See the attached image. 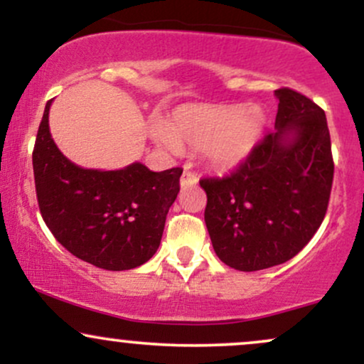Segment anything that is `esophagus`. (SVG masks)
<instances>
[{
    "mask_svg": "<svg viewBox=\"0 0 364 364\" xmlns=\"http://www.w3.org/2000/svg\"><path fill=\"white\" fill-rule=\"evenodd\" d=\"M196 181H198V178H196V174H195V173H191V171H188V169L183 171V176H181V188H186V186L196 185Z\"/></svg>",
    "mask_w": 364,
    "mask_h": 364,
    "instance_id": "esophagus-1",
    "label": "esophagus"
}]
</instances>
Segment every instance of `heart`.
<instances>
[{
    "label": "heart",
    "mask_w": 364,
    "mask_h": 364,
    "mask_svg": "<svg viewBox=\"0 0 364 364\" xmlns=\"http://www.w3.org/2000/svg\"><path fill=\"white\" fill-rule=\"evenodd\" d=\"M267 116L260 106L205 104L183 106L173 112L168 128L157 124L154 136L171 150L179 145L203 149L215 169H232L243 164L260 141Z\"/></svg>",
    "instance_id": "heart-1"
}]
</instances>
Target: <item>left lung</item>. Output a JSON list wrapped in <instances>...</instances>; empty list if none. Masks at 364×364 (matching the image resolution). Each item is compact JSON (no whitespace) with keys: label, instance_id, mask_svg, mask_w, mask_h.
Listing matches in <instances>:
<instances>
[{"label":"left lung","instance_id":"8db88e82","mask_svg":"<svg viewBox=\"0 0 364 364\" xmlns=\"http://www.w3.org/2000/svg\"><path fill=\"white\" fill-rule=\"evenodd\" d=\"M275 95V132L231 174L200 179L214 252L243 272L281 265L301 252L318 231L332 191L323 109L287 87Z\"/></svg>","mask_w":364,"mask_h":364}]
</instances>
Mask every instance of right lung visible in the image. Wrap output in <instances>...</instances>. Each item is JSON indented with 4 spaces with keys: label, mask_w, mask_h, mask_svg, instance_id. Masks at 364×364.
Wrapping results in <instances>:
<instances>
[{
    "label": "right lung",
    "mask_w": 364,
    "mask_h": 364,
    "mask_svg": "<svg viewBox=\"0 0 364 364\" xmlns=\"http://www.w3.org/2000/svg\"><path fill=\"white\" fill-rule=\"evenodd\" d=\"M49 107L36 136L32 166L46 225L83 262L129 270L154 257L183 169L154 173L140 162L118 171L83 169L68 161L49 133Z\"/></svg>",
    "instance_id": "obj_1"
}]
</instances>
